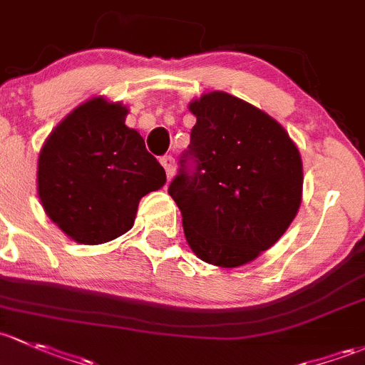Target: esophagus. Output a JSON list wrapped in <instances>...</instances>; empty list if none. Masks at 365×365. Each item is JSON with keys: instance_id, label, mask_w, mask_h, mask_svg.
Wrapping results in <instances>:
<instances>
[{"instance_id": "esophagus-1", "label": "esophagus", "mask_w": 365, "mask_h": 365, "mask_svg": "<svg viewBox=\"0 0 365 365\" xmlns=\"http://www.w3.org/2000/svg\"><path fill=\"white\" fill-rule=\"evenodd\" d=\"M159 160H160V164H163V166H164V170H166L168 180H171L173 175H175V170H176L175 159H173L171 155H163Z\"/></svg>"}]
</instances>
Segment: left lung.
I'll use <instances>...</instances> for the list:
<instances>
[{
	"instance_id": "left-lung-1",
	"label": "left lung",
	"mask_w": 365,
	"mask_h": 365,
	"mask_svg": "<svg viewBox=\"0 0 365 365\" xmlns=\"http://www.w3.org/2000/svg\"><path fill=\"white\" fill-rule=\"evenodd\" d=\"M195 125L168 192L195 255L237 267L271 248L301 205L302 163L285 129L227 92L190 103Z\"/></svg>"
}]
</instances>
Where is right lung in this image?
Returning <instances> with one entry per match:
<instances>
[{
  "instance_id": "1",
  "label": "right lung",
  "mask_w": 365,
  "mask_h": 365,
  "mask_svg": "<svg viewBox=\"0 0 365 365\" xmlns=\"http://www.w3.org/2000/svg\"><path fill=\"white\" fill-rule=\"evenodd\" d=\"M120 103L94 98L53 129L38 159L45 213L68 236L101 245L133 227L138 202L166 183L164 168L125 125Z\"/></svg>"
}]
</instances>
